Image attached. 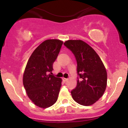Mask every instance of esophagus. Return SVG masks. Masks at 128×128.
<instances>
[{
  "label": "esophagus",
  "instance_id": "1",
  "mask_svg": "<svg viewBox=\"0 0 128 128\" xmlns=\"http://www.w3.org/2000/svg\"><path fill=\"white\" fill-rule=\"evenodd\" d=\"M63 80L64 81V82H66L68 80V78H63Z\"/></svg>",
  "mask_w": 128,
  "mask_h": 128
}]
</instances>
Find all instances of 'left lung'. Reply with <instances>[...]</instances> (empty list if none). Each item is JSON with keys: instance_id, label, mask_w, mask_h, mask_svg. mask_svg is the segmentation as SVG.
Wrapping results in <instances>:
<instances>
[{"instance_id": "obj_1", "label": "left lung", "mask_w": 128, "mask_h": 128, "mask_svg": "<svg viewBox=\"0 0 128 128\" xmlns=\"http://www.w3.org/2000/svg\"><path fill=\"white\" fill-rule=\"evenodd\" d=\"M64 45L73 53L77 62L78 76L76 86L71 92L72 98L80 104L92 105L103 96L106 88L105 67L96 52L84 42L70 40Z\"/></svg>"}]
</instances>
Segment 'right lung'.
Listing matches in <instances>:
<instances>
[{
    "label": "right lung",
    "instance_id": "1",
    "mask_svg": "<svg viewBox=\"0 0 128 128\" xmlns=\"http://www.w3.org/2000/svg\"><path fill=\"white\" fill-rule=\"evenodd\" d=\"M63 43L56 39L45 40L34 50L26 64L23 77L24 88L28 98L38 107L51 106L58 99L62 79L52 72Z\"/></svg>",
    "mask_w": 128,
    "mask_h": 128
}]
</instances>
